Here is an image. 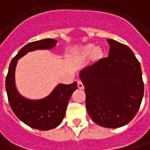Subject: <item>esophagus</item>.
Returning a JSON list of instances; mask_svg holds the SVG:
<instances>
[{
	"instance_id": "1",
	"label": "esophagus",
	"mask_w": 150,
	"mask_h": 150,
	"mask_svg": "<svg viewBox=\"0 0 150 150\" xmlns=\"http://www.w3.org/2000/svg\"><path fill=\"white\" fill-rule=\"evenodd\" d=\"M77 84H78V88L79 89H83L84 86L83 84V82L81 80H78V81H77Z\"/></svg>"
}]
</instances>
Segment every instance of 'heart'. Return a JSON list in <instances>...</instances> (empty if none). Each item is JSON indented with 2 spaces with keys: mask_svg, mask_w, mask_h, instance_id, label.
<instances>
[{
  "mask_svg": "<svg viewBox=\"0 0 150 150\" xmlns=\"http://www.w3.org/2000/svg\"><path fill=\"white\" fill-rule=\"evenodd\" d=\"M95 48V45L93 44H88L86 45L83 46L81 48V50L80 52L82 53L83 56H88L91 53H92V51H93V57H99L102 55V50L100 49V47H97L96 49Z\"/></svg>",
  "mask_w": 150,
  "mask_h": 150,
  "instance_id": "obj_1",
  "label": "heart"
}]
</instances>
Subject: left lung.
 <instances>
[{"label": "left lung", "mask_w": 150, "mask_h": 150, "mask_svg": "<svg viewBox=\"0 0 150 150\" xmlns=\"http://www.w3.org/2000/svg\"><path fill=\"white\" fill-rule=\"evenodd\" d=\"M108 57L86 67L79 77L85 88L86 108L93 122L117 128L131 122L144 95L141 64L128 46L107 39Z\"/></svg>", "instance_id": "obj_1"}]
</instances>
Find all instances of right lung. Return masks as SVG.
<instances>
[{
	"mask_svg": "<svg viewBox=\"0 0 150 150\" xmlns=\"http://www.w3.org/2000/svg\"><path fill=\"white\" fill-rule=\"evenodd\" d=\"M57 42L53 39H44L26 45L12 59L6 75V89L10 107L22 122L35 129L47 131L60 124L64 118L71 96L77 88V83H61L45 98L29 100L22 97L17 91L14 82L15 67L18 60L28 52L35 50H50Z\"/></svg>",
	"mask_w": 150,
	"mask_h": 150,
	"instance_id": "add662e5",
	"label": "right lung"
}]
</instances>
